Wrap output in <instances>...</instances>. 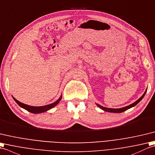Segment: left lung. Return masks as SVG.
Segmentation results:
<instances>
[{
    "mask_svg": "<svg viewBox=\"0 0 155 155\" xmlns=\"http://www.w3.org/2000/svg\"><path fill=\"white\" fill-rule=\"evenodd\" d=\"M147 91V89H146V91H145V93H144L143 95L138 99V100H137L135 102H134L133 104H130V105H128V106L125 107H122V108H119V109H113V108H107V107H103V106H101V105H99V104H96V105H97L99 108H101V109L104 110V111H107V112H110V113H122V112H123V111H126V110L129 109H130V108H131V107H134V106H135L137 104H138V103H139L140 101H141L142 99L144 97V96H145Z\"/></svg>",
    "mask_w": 155,
    "mask_h": 155,
    "instance_id": "1",
    "label": "left lung"
}]
</instances>
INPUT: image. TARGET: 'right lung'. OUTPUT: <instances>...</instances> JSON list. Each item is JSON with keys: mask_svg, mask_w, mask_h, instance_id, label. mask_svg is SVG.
Returning a JSON list of instances; mask_svg holds the SVG:
<instances>
[{"mask_svg": "<svg viewBox=\"0 0 155 155\" xmlns=\"http://www.w3.org/2000/svg\"><path fill=\"white\" fill-rule=\"evenodd\" d=\"M14 100L16 101V103L17 104H18L20 107H21L22 108L26 109V111H28L30 113H43V112H45L48 111L49 109L53 108L54 107L56 106V105H58L59 104V102L60 101V100L62 98V96H60V98L58 99L56 101H55L53 104H51L49 105H44V106H40V107H34V106H30L28 105H26L25 104H22V103L20 102L19 101L17 100L15 97H12Z\"/></svg>", "mask_w": 155, "mask_h": 155, "instance_id": "1", "label": "right lung"}]
</instances>
